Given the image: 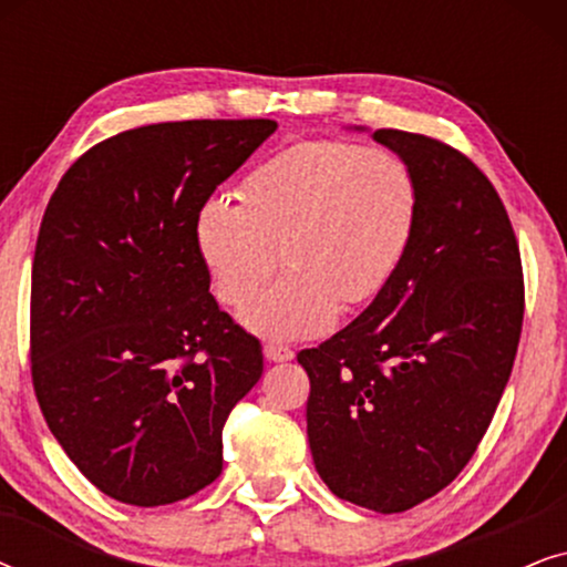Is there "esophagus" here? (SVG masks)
Returning a JSON list of instances; mask_svg holds the SVG:
<instances>
[{"instance_id":"34e87169","label":"esophagus","mask_w":567,"mask_h":567,"mask_svg":"<svg viewBox=\"0 0 567 567\" xmlns=\"http://www.w3.org/2000/svg\"><path fill=\"white\" fill-rule=\"evenodd\" d=\"M262 353H266V359L274 361V363H284V361H291L293 359L291 348L278 346V343H268L266 348H262Z\"/></svg>"}]
</instances>
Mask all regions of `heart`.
I'll list each match as a JSON object with an SVG mask.
<instances>
[{"instance_id":"obj_1","label":"heart","mask_w":567,"mask_h":567,"mask_svg":"<svg viewBox=\"0 0 567 567\" xmlns=\"http://www.w3.org/2000/svg\"><path fill=\"white\" fill-rule=\"evenodd\" d=\"M237 198L239 206L204 200L196 247L227 307H243L281 260L286 276L243 312L247 328L270 340L322 336L340 307L377 299L421 221L413 165L343 138L284 146L247 173Z\"/></svg>"}]
</instances>
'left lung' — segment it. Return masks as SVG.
Wrapping results in <instances>:
<instances>
[{
  "label": "left lung",
  "instance_id": "8db88e82",
  "mask_svg": "<svg viewBox=\"0 0 567 567\" xmlns=\"http://www.w3.org/2000/svg\"><path fill=\"white\" fill-rule=\"evenodd\" d=\"M374 138L421 183L413 245L348 328L297 359L324 485L400 514L444 491L477 452L514 369L524 274L506 206L475 162L410 131Z\"/></svg>",
  "mask_w": 567,
  "mask_h": 567
}]
</instances>
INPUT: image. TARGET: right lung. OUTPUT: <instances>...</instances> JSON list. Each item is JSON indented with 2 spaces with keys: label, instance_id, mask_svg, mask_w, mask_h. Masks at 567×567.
<instances>
[{
  "label": "right lung",
  "instance_id": "add662e5",
  "mask_svg": "<svg viewBox=\"0 0 567 567\" xmlns=\"http://www.w3.org/2000/svg\"><path fill=\"white\" fill-rule=\"evenodd\" d=\"M276 121H175L82 154L45 206L30 374L45 423L97 491L165 506L221 475V431L262 374L221 312L196 216Z\"/></svg>",
  "mask_w": 567,
  "mask_h": 567
}]
</instances>
